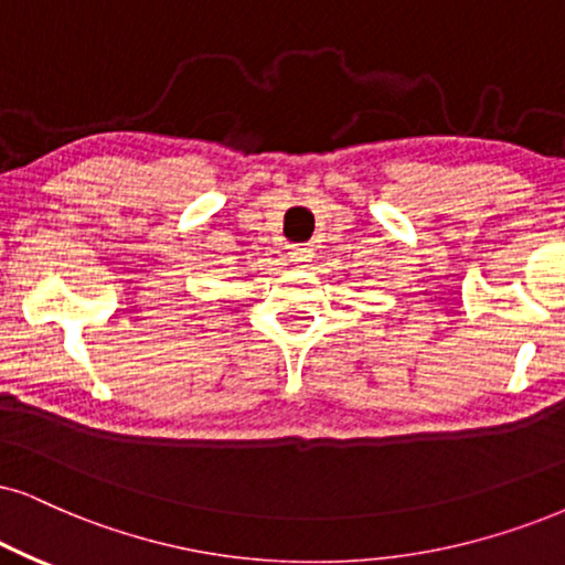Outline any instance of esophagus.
<instances>
[{
    "label": "esophagus",
    "mask_w": 565,
    "mask_h": 565,
    "mask_svg": "<svg viewBox=\"0 0 565 565\" xmlns=\"http://www.w3.org/2000/svg\"><path fill=\"white\" fill-rule=\"evenodd\" d=\"M312 255H316V247L307 242V245H291L289 247V258L291 263H299V266H307V263L312 260Z\"/></svg>",
    "instance_id": "obj_1"
}]
</instances>
